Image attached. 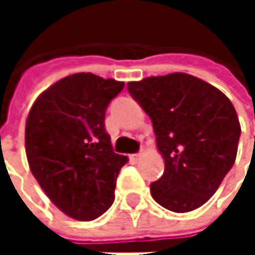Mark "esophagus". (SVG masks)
Segmentation results:
<instances>
[{"mask_svg": "<svg viewBox=\"0 0 255 255\" xmlns=\"http://www.w3.org/2000/svg\"><path fill=\"white\" fill-rule=\"evenodd\" d=\"M140 156H141V153H134V155H131V159H132V161H138Z\"/></svg>", "mask_w": 255, "mask_h": 255, "instance_id": "1", "label": "esophagus"}]
</instances>
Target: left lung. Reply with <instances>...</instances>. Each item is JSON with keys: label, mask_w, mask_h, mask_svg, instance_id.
<instances>
[{"label": "left lung", "mask_w": 255, "mask_h": 255, "mask_svg": "<svg viewBox=\"0 0 255 255\" xmlns=\"http://www.w3.org/2000/svg\"><path fill=\"white\" fill-rule=\"evenodd\" d=\"M131 97L152 120L165 170L150 184L153 199L174 213L204 205L233 167L241 126L229 99L187 74L128 82Z\"/></svg>", "instance_id": "1"}]
</instances>
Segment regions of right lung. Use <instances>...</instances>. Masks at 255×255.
Returning a JSON list of instances; mask_svg holds the SVG:
<instances>
[{"mask_svg":"<svg viewBox=\"0 0 255 255\" xmlns=\"http://www.w3.org/2000/svg\"><path fill=\"white\" fill-rule=\"evenodd\" d=\"M124 82L74 74L32 105L25 129L30 171L66 216L90 222L109 210L127 156L114 152L105 114Z\"/></svg>","mask_w":255,"mask_h":255,"instance_id":"obj_1","label":"right lung"}]
</instances>
